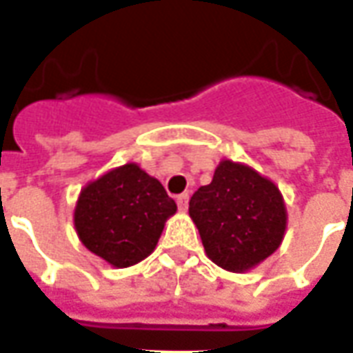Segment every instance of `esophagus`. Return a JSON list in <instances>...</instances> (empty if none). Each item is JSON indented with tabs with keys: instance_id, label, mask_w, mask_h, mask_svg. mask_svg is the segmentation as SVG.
<instances>
[{
	"instance_id": "esophagus-1",
	"label": "esophagus",
	"mask_w": 353,
	"mask_h": 353,
	"mask_svg": "<svg viewBox=\"0 0 353 353\" xmlns=\"http://www.w3.org/2000/svg\"><path fill=\"white\" fill-rule=\"evenodd\" d=\"M177 206H179L181 212L187 210V206H189V193H181L177 196Z\"/></svg>"
}]
</instances>
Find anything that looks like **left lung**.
Returning a JSON list of instances; mask_svg holds the SVG:
<instances>
[{"label": "left lung", "mask_w": 353, "mask_h": 353, "mask_svg": "<svg viewBox=\"0 0 353 353\" xmlns=\"http://www.w3.org/2000/svg\"><path fill=\"white\" fill-rule=\"evenodd\" d=\"M212 262L245 273L270 258L287 231V206L279 187L243 162L223 159L208 185L189 201Z\"/></svg>", "instance_id": "obj_1"}]
</instances>
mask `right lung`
I'll list each match as a JSON object with an SVG mask.
<instances>
[{
	"label": "right lung",
	"mask_w": 353,
	"mask_h": 353,
	"mask_svg": "<svg viewBox=\"0 0 353 353\" xmlns=\"http://www.w3.org/2000/svg\"><path fill=\"white\" fill-rule=\"evenodd\" d=\"M176 210V202L159 179L128 162L80 191L74 228L90 252L112 268H130L157 248Z\"/></svg>",
	"instance_id": "1"
}]
</instances>
